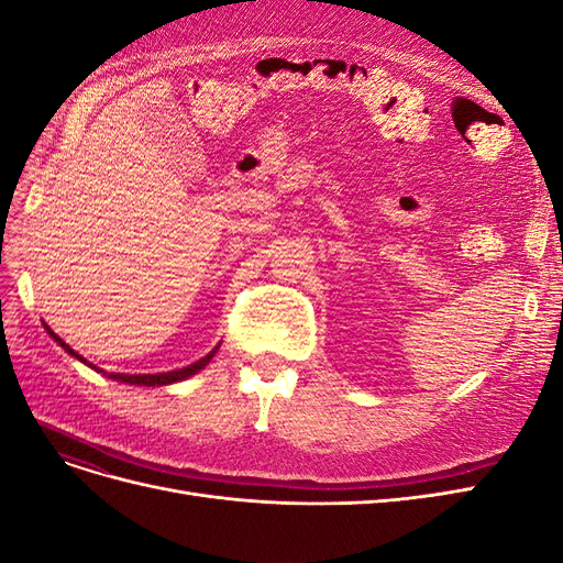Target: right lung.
Listing matches in <instances>:
<instances>
[{
	"instance_id": "obj_1",
	"label": "right lung",
	"mask_w": 563,
	"mask_h": 563,
	"mask_svg": "<svg viewBox=\"0 0 563 563\" xmlns=\"http://www.w3.org/2000/svg\"><path fill=\"white\" fill-rule=\"evenodd\" d=\"M44 329H46V333L56 340V343L70 354V356H75V360H79L81 364H87L89 368H93L96 373H103V376H108V378H112V380H117V383H126V385H143V387H162V385H174V383H180V380H187V378H192L195 373H199L203 366H207L213 356H216V352H218V347L220 345H216L207 356H201V360H197L195 364H190V366H183V368H176V371H166V373H106L103 368H98V366H93V364H89L87 360H84L81 354H77L70 345L65 343L63 338H58L54 331H51L46 323H44Z\"/></svg>"
}]
</instances>
